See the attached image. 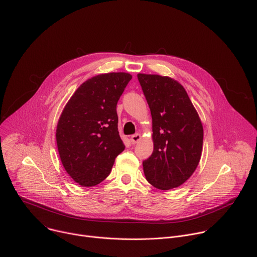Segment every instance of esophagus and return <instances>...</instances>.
<instances>
[{"instance_id": "1", "label": "esophagus", "mask_w": 257, "mask_h": 257, "mask_svg": "<svg viewBox=\"0 0 257 257\" xmlns=\"http://www.w3.org/2000/svg\"><path fill=\"white\" fill-rule=\"evenodd\" d=\"M131 142H132V144H135V143H137L140 139H141V135L140 134H138V133H136V134H134V135H132L131 136Z\"/></svg>"}]
</instances>
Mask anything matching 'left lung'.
Here are the masks:
<instances>
[{"mask_svg":"<svg viewBox=\"0 0 257 257\" xmlns=\"http://www.w3.org/2000/svg\"><path fill=\"white\" fill-rule=\"evenodd\" d=\"M153 118V155L143 161L149 183L161 190L181 186L196 170L202 153L203 127L185 88L177 80L137 74Z\"/></svg>","mask_w":257,"mask_h":257,"instance_id":"8db88e82","label":"left lung"}]
</instances>
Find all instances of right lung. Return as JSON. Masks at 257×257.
Wrapping results in <instances>:
<instances>
[{
    "instance_id": "obj_1",
    "label": "right lung",
    "mask_w": 257,
    "mask_h": 257,
    "mask_svg": "<svg viewBox=\"0 0 257 257\" xmlns=\"http://www.w3.org/2000/svg\"><path fill=\"white\" fill-rule=\"evenodd\" d=\"M132 75L99 74L83 82L66 103L56 139L62 165L83 187L95 186L112 170L125 145L118 131L117 102Z\"/></svg>"
}]
</instances>
